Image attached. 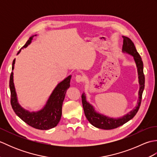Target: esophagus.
I'll return each mask as SVG.
<instances>
[{
    "label": "esophagus",
    "mask_w": 157,
    "mask_h": 157,
    "mask_svg": "<svg viewBox=\"0 0 157 157\" xmlns=\"http://www.w3.org/2000/svg\"><path fill=\"white\" fill-rule=\"evenodd\" d=\"M75 81L78 83H80L84 81V78L80 75H77L75 76Z\"/></svg>",
    "instance_id": "1"
}]
</instances>
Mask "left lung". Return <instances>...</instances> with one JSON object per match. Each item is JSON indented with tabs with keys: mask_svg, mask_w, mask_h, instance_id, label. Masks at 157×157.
Instances as JSON below:
<instances>
[{
	"mask_svg": "<svg viewBox=\"0 0 157 157\" xmlns=\"http://www.w3.org/2000/svg\"><path fill=\"white\" fill-rule=\"evenodd\" d=\"M123 52L128 53V54L133 56L136 67H137L138 82L140 84L138 105L136 106L135 109H133L132 111H131L129 113H128V114L121 117L111 118L104 115L100 114V113L96 112L94 108L93 107V106L86 101L85 93H83L82 95V101L85 115L86 117V118L88 120V121L93 126H94L97 128L102 129H112L123 125L124 123L129 121L130 119H132L136 115V113L138 111L140 106L141 104L142 96L144 89L145 82V78L144 72H143V62L142 61L141 56L137 52V50H136L133 42L129 38L125 37V36H123Z\"/></svg>",
	"mask_w": 157,
	"mask_h": 157,
	"instance_id": "obj_1",
	"label": "left lung"
}]
</instances>
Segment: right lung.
Instances as JSON below:
<instances>
[{"mask_svg":"<svg viewBox=\"0 0 157 157\" xmlns=\"http://www.w3.org/2000/svg\"><path fill=\"white\" fill-rule=\"evenodd\" d=\"M34 36H36V35L32 36L29 38L25 44L19 50L17 54H19L22 48H26L30 44ZM15 63V59L13 61L12 70L14 69ZM71 78V75L68 76L56 86L51 95L50 96L44 108L36 112H29L22 108L17 101L13 83V72L12 71L10 75L9 87L11 90V104L13 111L20 119L32 128L42 130L55 128L57 125L61 117L63 102L66 92L70 86Z\"/></svg>","mask_w":157,"mask_h":157,"instance_id":"1","label":"right lung"}]
</instances>
